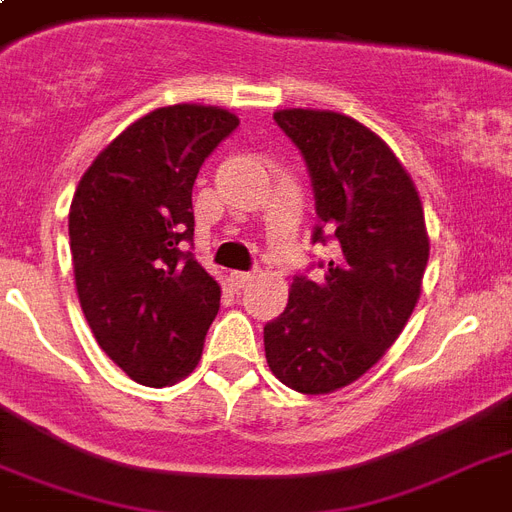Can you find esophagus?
<instances>
[{
	"mask_svg": "<svg viewBox=\"0 0 512 512\" xmlns=\"http://www.w3.org/2000/svg\"><path fill=\"white\" fill-rule=\"evenodd\" d=\"M252 281H255V273L252 271H233L231 273V284L236 289H244L247 284H252Z\"/></svg>",
	"mask_w": 512,
	"mask_h": 512,
	"instance_id": "obj_1",
	"label": "esophagus"
}]
</instances>
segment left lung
Returning a JSON list of instances; mask_svg holds the SVG:
<instances>
[{
  "label": "left lung",
  "instance_id": "obj_1",
  "mask_svg": "<svg viewBox=\"0 0 512 512\" xmlns=\"http://www.w3.org/2000/svg\"><path fill=\"white\" fill-rule=\"evenodd\" d=\"M303 154L319 223L313 244L337 255L292 279L289 303L263 329L265 358L287 388L332 393L372 369L420 300L428 231L420 196L372 130L335 111L273 114Z\"/></svg>",
  "mask_w": 512,
  "mask_h": 512
}]
</instances>
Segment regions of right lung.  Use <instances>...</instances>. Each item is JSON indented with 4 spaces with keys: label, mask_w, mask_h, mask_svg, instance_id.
I'll list each match as a JSON object with an SVG mask.
<instances>
[{
    "label": "right lung",
    "mask_w": 512,
    "mask_h": 512,
    "mask_svg": "<svg viewBox=\"0 0 512 512\" xmlns=\"http://www.w3.org/2000/svg\"><path fill=\"white\" fill-rule=\"evenodd\" d=\"M239 119L215 106L156 108L79 180L68 239L84 319L127 377L148 388L199 364L220 287L193 257L191 191Z\"/></svg>",
    "instance_id": "add662e5"
}]
</instances>
